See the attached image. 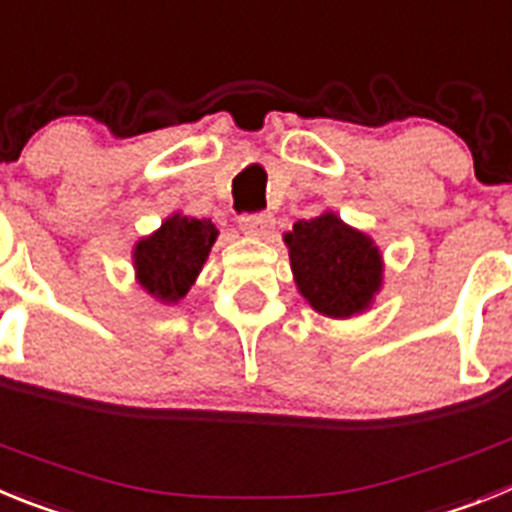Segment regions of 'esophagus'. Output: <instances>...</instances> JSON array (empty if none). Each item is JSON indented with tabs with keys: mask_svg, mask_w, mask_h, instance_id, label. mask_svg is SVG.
<instances>
[{
	"mask_svg": "<svg viewBox=\"0 0 512 512\" xmlns=\"http://www.w3.org/2000/svg\"><path fill=\"white\" fill-rule=\"evenodd\" d=\"M275 219L270 213H244L239 219V229L252 239H265L273 231Z\"/></svg>",
	"mask_w": 512,
	"mask_h": 512,
	"instance_id": "obj_1",
	"label": "esophagus"
}]
</instances>
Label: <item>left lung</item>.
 Wrapping results in <instances>:
<instances>
[{
    "instance_id": "8db88e82",
    "label": "left lung",
    "mask_w": 512,
    "mask_h": 512,
    "mask_svg": "<svg viewBox=\"0 0 512 512\" xmlns=\"http://www.w3.org/2000/svg\"><path fill=\"white\" fill-rule=\"evenodd\" d=\"M293 283L311 309L330 319L368 311L384 286V255L366 231L345 224L335 211L296 221L283 234Z\"/></svg>"
}]
</instances>
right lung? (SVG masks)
<instances>
[{
  "label": "right lung",
  "mask_w": 512,
  "mask_h": 512,
  "mask_svg": "<svg viewBox=\"0 0 512 512\" xmlns=\"http://www.w3.org/2000/svg\"><path fill=\"white\" fill-rule=\"evenodd\" d=\"M219 229L208 219L170 213L157 231L133 244L136 283L159 304H177L201 275Z\"/></svg>",
  "instance_id": "1"
}]
</instances>
